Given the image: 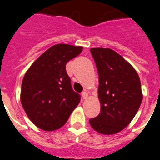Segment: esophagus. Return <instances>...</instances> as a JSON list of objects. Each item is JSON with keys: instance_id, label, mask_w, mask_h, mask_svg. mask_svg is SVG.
I'll use <instances>...</instances> for the list:
<instances>
[{"instance_id": "1", "label": "esophagus", "mask_w": 160, "mask_h": 160, "mask_svg": "<svg viewBox=\"0 0 160 160\" xmlns=\"http://www.w3.org/2000/svg\"><path fill=\"white\" fill-rule=\"evenodd\" d=\"M82 96L83 99H87V97H88V93L86 92V91H83L82 93Z\"/></svg>"}]
</instances>
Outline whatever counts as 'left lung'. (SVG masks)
Returning a JSON list of instances; mask_svg holds the SVG:
<instances>
[{"mask_svg":"<svg viewBox=\"0 0 160 160\" xmlns=\"http://www.w3.org/2000/svg\"><path fill=\"white\" fill-rule=\"evenodd\" d=\"M96 63L101 111L89 124L96 132L114 134L131 122L142 102L139 75L128 62L109 48H91Z\"/></svg>","mask_w":160,"mask_h":160,"instance_id":"8db88e82","label":"left lung"}]
</instances>
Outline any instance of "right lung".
<instances>
[{
	"label": "right lung",
	"mask_w": 160,
	"mask_h": 160,
	"mask_svg": "<svg viewBox=\"0 0 160 160\" xmlns=\"http://www.w3.org/2000/svg\"><path fill=\"white\" fill-rule=\"evenodd\" d=\"M82 51V46L55 45L43 53L24 76L21 104L28 118L39 128H60L80 102L81 96L72 89L65 66Z\"/></svg>",
	"instance_id": "right-lung-1"
}]
</instances>
